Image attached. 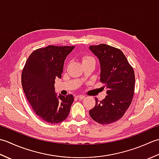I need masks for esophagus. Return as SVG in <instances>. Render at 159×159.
<instances>
[{
    "mask_svg": "<svg viewBox=\"0 0 159 159\" xmlns=\"http://www.w3.org/2000/svg\"><path fill=\"white\" fill-rule=\"evenodd\" d=\"M76 98L79 100H83L84 98H85V96H76Z\"/></svg>",
    "mask_w": 159,
    "mask_h": 159,
    "instance_id": "esophagus-1",
    "label": "esophagus"
}]
</instances>
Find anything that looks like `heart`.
<instances>
[{
	"label": "heart",
	"mask_w": 159,
	"mask_h": 159,
	"mask_svg": "<svg viewBox=\"0 0 159 159\" xmlns=\"http://www.w3.org/2000/svg\"><path fill=\"white\" fill-rule=\"evenodd\" d=\"M96 62L95 59H94L93 57H91V56H88V55H84L82 57V63H88V62Z\"/></svg>",
	"instance_id": "obj_1"
}]
</instances>
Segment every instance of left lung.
<instances>
[{
  "label": "left lung",
  "mask_w": 159,
  "mask_h": 159,
  "mask_svg": "<svg viewBox=\"0 0 159 159\" xmlns=\"http://www.w3.org/2000/svg\"><path fill=\"white\" fill-rule=\"evenodd\" d=\"M89 50L99 59L100 82L107 89L105 98L89 110L92 119L100 124H109L123 117L130 107L134 92L133 68L120 49L109 45L90 46Z\"/></svg>",
  "instance_id": "1"
}]
</instances>
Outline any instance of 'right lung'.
<instances>
[{
	"label": "right lung",
	"mask_w": 159,
	"mask_h": 159,
	"mask_svg": "<svg viewBox=\"0 0 159 159\" xmlns=\"http://www.w3.org/2000/svg\"><path fill=\"white\" fill-rule=\"evenodd\" d=\"M75 46H48L35 50L22 72L24 92L35 113L42 121L59 124L68 116L72 95L57 96L56 78H61L64 61Z\"/></svg>",
	"instance_id": "right-lung-1"
}]
</instances>
